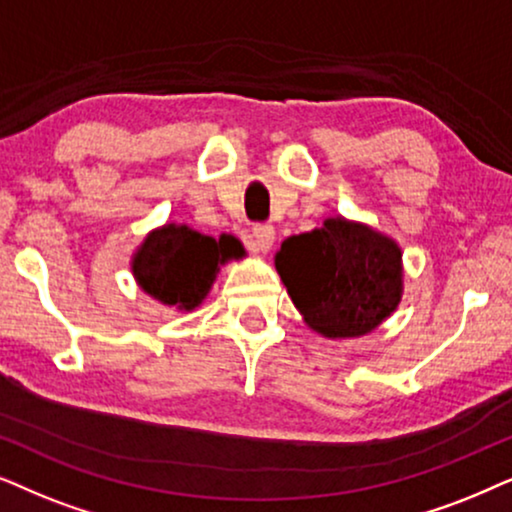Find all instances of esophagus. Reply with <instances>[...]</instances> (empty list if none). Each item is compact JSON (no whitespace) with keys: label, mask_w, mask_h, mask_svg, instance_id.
<instances>
[{"label":"esophagus","mask_w":512,"mask_h":512,"mask_svg":"<svg viewBox=\"0 0 512 512\" xmlns=\"http://www.w3.org/2000/svg\"><path fill=\"white\" fill-rule=\"evenodd\" d=\"M274 238H276V231L271 224H257V227H252L250 248L255 252H269L271 245H274Z\"/></svg>","instance_id":"obj_1"}]
</instances>
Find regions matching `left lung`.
Returning <instances> with one entry per match:
<instances>
[{
    "label": "left lung",
    "instance_id": "1",
    "mask_svg": "<svg viewBox=\"0 0 512 512\" xmlns=\"http://www.w3.org/2000/svg\"><path fill=\"white\" fill-rule=\"evenodd\" d=\"M274 264L304 323L325 339L370 335L403 302L398 241L342 215L285 238Z\"/></svg>",
    "mask_w": 512,
    "mask_h": 512
}]
</instances>
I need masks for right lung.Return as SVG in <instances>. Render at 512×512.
<instances>
[{"label":"right lung","instance_id":"right-lung-1","mask_svg":"<svg viewBox=\"0 0 512 512\" xmlns=\"http://www.w3.org/2000/svg\"><path fill=\"white\" fill-rule=\"evenodd\" d=\"M243 257L236 236L213 238L189 224L166 222L149 231L133 250L131 271L145 295L189 313L203 304L224 264Z\"/></svg>","mask_w":512,"mask_h":512}]
</instances>
